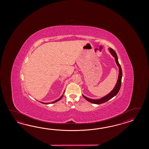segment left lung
<instances>
[{
  "instance_id": "obj_1",
  "label": "left lung",
  "mask_w": 149,
  "mask_h": 149,
  "mask_svg": "<svg viewBox=\"0 0 149 149\" xmlns=\"http://www.w3.org/2000/svg\"><path fill=\"white\" fill-rule=\"evenodd\" d=\"M109 50L110 52L112 55H113V56L115 58V61L116 62L118 66L119 67V76H118V79L117 82L116 84V85L114 87V89L110 92L109 94L106 95L104 97H102V98H100L99 100H93L91 98H89L85 96L84 95H82L83 97L85 98L86 100L87 101L89 102L92 103H94V104H102L108 101L109 100H110V99L116 95H117L121 87V79H122V70H121V68L120 65V64L119 63V62L118 60L117 55L116 53L115 52V51L111 48H110L109 49Z\"/></svg>"
}]
</instances>
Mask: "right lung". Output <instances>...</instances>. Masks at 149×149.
<instances>
[{"label": "right lung", "instance_id": "obj_1", "mask_svg": "<svg viewBox=\"0 0 149 149\" xmlns=\"http://www.w3.org/2000/svg\"><path fill=\"white\" fill-rule=\"evenodd\" d=\"M63 95H62V96L60 98H59V99H58V100H56L55 101L53 102H52V103H55V102H56L58 101L59 100H60L61 99V98H62V97H63ZM42 103H43V104H45L44 103H42V102H41ZM45 104H47V103H45Z\"/></svg>", "mask_w": 149, "mask_h": 149}]
</instances>
